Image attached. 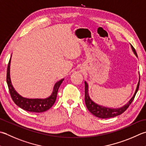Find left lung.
Returning a JSON list of instances; mask_svg holds the SVG:
<instances>
[{"label":"left lung","mask_w":146,"mask_h":146,"mask_svg":"<svg viewBox=\"0 0 146 146\" xmlns=\"http://www.w3.org/2000/svg\"><path fill=\"white\" fill-rule=\"evenodd\" d=\"M132 47V49L135 56L137 57V54L135 51V49L134 47L131 45ZM139 84H140V74H139V80L138 82V84L137 85V88L135 90V92L134 93L133 96L131 99L128 101L127 103L123 106L119 108H110L107 107H104L102 106L99 105L94 102L92 100H91L89 95H88V84L86 82H85V102L86 106L88 110L90 112L96 116V117H98L100 118H113V117H115L118 115H120L121 114L124 113L125 111L127 110V108L129 107V106L132 103L133 101L135 96L136 95L138 89L139 88Z\"/></svg>","instance_id":"obj_1"}]
</instances>
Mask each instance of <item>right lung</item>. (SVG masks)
Returning <instances> with one entry per match:
<instances>
[{
	"label": "right lung",
	"mask_w": 146,
	"mask_h": 146,
	"mask_svg": "<svg viewBox=\"0 0 146 146\" xmlns=\"http://www.w3.org/2000/svg\"><path fill=\"white\" fill-rule=\"evenodd\" d=\"M11 59L9 61L7 70V84L8 85L10 95L11 98L13 100L17 106H18L21 109L26 110L30 112L35 113H42L49 110L50 108L54 105L55 102L57 94L58 92V89L60 85L62 84L64 78L61 80L56 82L54 86L53 92L52 94L47 98L45 99H27L23 98L14 90V88L11 84V77H10V64H11Z\"/></svg>",
	"instance_id": "1"
}]
</instances>
